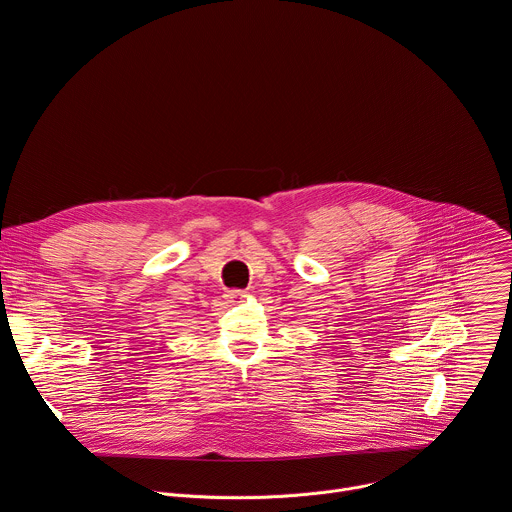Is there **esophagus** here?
<instances>
[{
    "label": "esophagus",
    "mask_w": 512,
    "mask_h": 512,
    "mask_svg": "<svg viewBox=\"0 0 512 512\" xmlns=\"http://www.w3.org/2000/svg\"><path fill=\"white\" fill-rule=\"evenodd\" d=\"M249 294L247 291H243V289H233V291H229V298L231 300H245Z\"/></svg>",
    "instance_id": "esophagus-1"
}]
</instances>
